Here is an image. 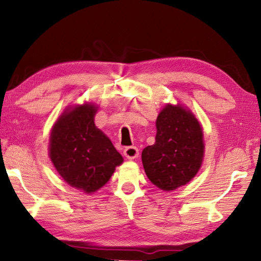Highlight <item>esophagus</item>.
I'll return each instance as SVG.
<instances>
[{
  "mask_svg": "<svg viewBox=\"0 0 261 261\" xmlns=\"http://www.w3.org/2000/svg\"><path fill=\"white\" fill-rule=\"evenodd\" d=\"M123 153L127 159L132 160V159H135V158L138 157V154H139V150H138L137 147L131 146V147H126L123 150Z\"/></svg>",
  "mask_w": 261,
  "mask_h": 261,
  "instance_id": "esophagus-1",
  "label": "esophagus"
}]
</instances>
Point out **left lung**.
Segmentation results:
<instances>
[{
	"label": "left lung",
	"mask_w": 261,
	"mask_h": 261,
	"mask_svg": "<svg viewBox=\"0 0 261 261\" xmlns=\"http://www.w3.org/2000/svg\"><path fill=\"white\" fill-rule=\"evenodd\" d=\"M152 146L142 150V165L153 185L174 191L195 177L204 156L203 130L190 110L167 104L158 114Z\"/></svg>",
	"instance_id": "left-lung-1"
}]
</instances>
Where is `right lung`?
I'll return each mask as SVG.
<instances>
[{"mask_svg": "<svg viewBox=\"0 0 261 261\" xmlns=\"http://www.w3.org/2000/svg\"><path fill=\"white\" fill-rule=\"evenodd\" d=\"M94 104L75 105L59 116L49 143V157L63 179L93 193L104 186L123 158L94 123Z\"/></svg>", "mask_w": 261, "mask_h": 261, "instance_id": "1", "label": "right lung"}]
</instances>
